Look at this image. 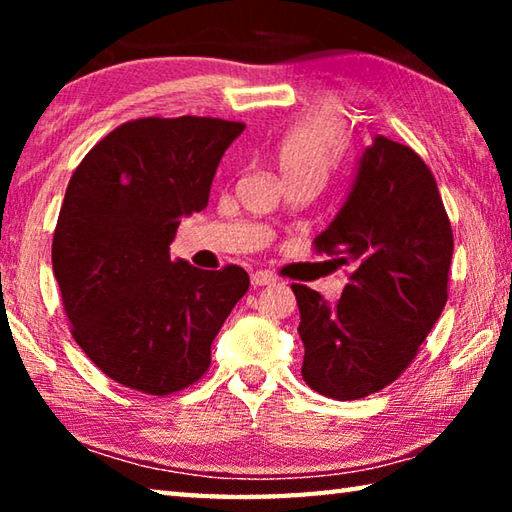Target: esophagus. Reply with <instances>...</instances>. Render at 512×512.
Segmentation results:
<instances>
[{
    "label": "esophagus",
    "mask_w": 512,
    "mask_h": 512,
    "mask_svg": "<svg viewBox=\"0 0 512 512\" xmlns=\"http://www.w3.org/2000/svg\"><path fill=\"white\" fill-rule=\"evenodd\" d=\"M250 282H253V287H266V284L275 282V275L268 273V271H257V273L250 275Z\"/></svg>",
    "instance_id": "34e87169"
}]
</instances>
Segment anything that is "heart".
<instances>
[{
    "label": "heart",
    "mask_w": 512,
    "mask_h": 512,
    "mask_svg": "<svg viewBox=\"0 0 512 512\" xmlns=\"http://www.w3.org/2000/svg\"><path fill=\"white\" fill-rule=\"evenodd\" d=\"M348 121L334 101H318L277 144L282 176H311L325 183L348 149Z\"/></svg>",
    "instance_id": "b5f03b06"
}]
</instances>
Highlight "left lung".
I'll list each match as a JSON object with an SVG mask.
<instances>
[{
	"label": "left lung",
	"instance_id": "8db88e82",
	"mask_svg": "<svg viewBox=\"0 0 512 512\" xmlns=\"http://www.w3.org/2000/svg\"><path fill=\"white\" fill-rule=\"evenodd\" d=\"M314 250L350 266V282L336 305L291 284L305 343L302 379L332 400H359L411 366L447 302L452 223L420 155L377 135Z\"/></svg>",
	"mask_w": 512,
	"mask_h": 512
}]
</instances>
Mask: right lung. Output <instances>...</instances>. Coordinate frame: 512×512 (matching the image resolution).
Segmentation results:
<instances>
[{"label":"right lung","mask_w":512,"mask_h":512,"mask_svg":"<svg viewBox=\"0 0 512 512\" xmlns=\"http://www.w3.org/2000/svg\"><path fill=\"white\" fill-rule=\"evenodd\" d=\"M246 124L142 117L108 133L69 178L51 264L69 332L103 375L146 395L185 391L250 277L173 262L180 219L207 207L216 167Z\"/></svg>","instance_id":"add662e5"}]
</instances>
